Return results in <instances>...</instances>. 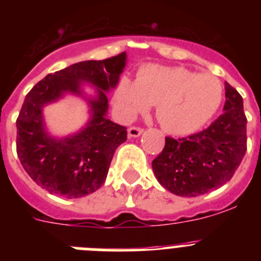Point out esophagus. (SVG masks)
<instances>
[{
    "label": "esophagus",
    "instance_id": "34e87169",
    "mask_svg": "<svg viewBox=\"0 0 261 261\" xmlns=\"http://www.w3.org/2000/svg\"><path fill=\"white\" fill-rule=\"evenodd\" d=\"M142 132H144V129L140 128V126H130L128 129V136L129 137H138V136H141Z\"/></svg>",
    "mask_w": 261,
    "mask_h": 261
}]
</instances>
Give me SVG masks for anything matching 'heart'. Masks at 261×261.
<instances>
[{
  "label": "heart",
  "instance_id": "1",
  "mask_svg": "<svg viewBox=\"0 0 261 261\" xmlns=\"http://www.w3.org/2000/svg\"><path fill=\"white\" fill-rule=\"evenodd\" d=\"M223 98V86L216 75L199 74L181 66L144 65L136 82L123 77L114 100L124 119H133L155 105V116L163 130L174 136L197 132L216 115Z\"/></svg>",
  "mask_w": 261,
  "mask_h": 261
}]
</instances>
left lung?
I'll return each instance as SVG.
<instances>
[{
  "mask_svg": "<svg viewBox=\"0 0 261 261\" xmlns=\"http://www.w3.org/2000/svg\"><path fill=\"white\" fill-rule=\"evenodd\" d=\"M223 112L206 129L188 137H166L153 161L156 180L176 196L195 197L230 180L247 150L243 98L227 82Z\"/></svg>",
  "mask_w": 261,
  "mask_h": 261,
  "instance_id": "left-lung-1",
  "label": "left lung"
}]
</instances>
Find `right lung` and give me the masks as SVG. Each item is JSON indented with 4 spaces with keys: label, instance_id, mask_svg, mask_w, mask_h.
I'll return each instance as SVG.
<instances>
[{
    "label": "right lung",
    "instance_id": "obj_1",
    "mask_svg": "<svg viewBox=\"0 0 261 261\" xmlns=\"http://www.w3.org/2000/svg\"><path fill=\"white\" fill-rule=\"evenodd\" d=\"M126 62L123 52L110 59L73 64L48 74L30 90L17 119V154L23 168L49 193L78 199L95 192L105 183L119 145L126 141V128L107 119V91L116 87ZM84 82L97 87L95 98H86ZM64 93L82 96L92 117L84 129L64 139L45 130L42 107Z\"/></svg>",
    "mask_w": 261,
    "mask_h": 261
}]
</instances>
